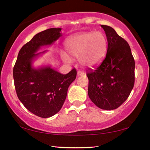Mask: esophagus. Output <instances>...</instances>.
<instances>
[{
  "label": "esophagus",
  "instance_id": "obj_1",
  "mask_svg": "<svg viewBox=\"0 0 150 150\" xmlns=\"http://www.w3.org/2000/svg\"><path fill=\"white\" fill-rule=\"evenodd\" d=\"M83 74H84L83 71H81V70L78 71V72H77V75H78V76H82V75H83Z\"/></svg>",
  "mask_w": 150,
  "mask_h": 150
}]
</instances>
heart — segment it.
<instances>
[{"mask_svg":"<svg viewBox=\"0 0 150 150\" xmlns=\"http://www.w3.org/2000/svg\"><path fill=\"white\" fill-rule=\"evenodd\" d=\"M108 42L103 33H83L75 35L65 42V49L71 56L79 57L80 63L83 66L93 68L100 64L105 57ZM65 62L70 59L67 54H63Z\"/></svg>","mask_w":150,"mask_h":150,"instance_id":"b5f03b06","label":"heart"}]
</instances>
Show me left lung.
<instances>
[{
    "label": "left lung",
    "instance_id": "obj_1",
    "mask_svg": "<svg viewBox=\"0 0 150 150\" xmlns=\"http://www.w3.org/2000/svg\"><path fill=\"white\" fill-rule=\"evenodd\" d=\"M101 26L107 38V52L97 68L87 71L88 95L98 107L113 110L126 101L133 89L135 62L128 42L110 26Z\"/></svg>",
    "mask_w": 150,
    "mask_h": 150
}]
</instances>
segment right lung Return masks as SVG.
Here are the masks:
<instances>
[{"label": "right lung", "instance_id": "obj_1", "mask_svg": "<svg viewBox=\"0 0 150 150\" xmlns=\"http://www.w3.org/2000/svg\"><path fill=\"white\" fill-rule=\"evenodd\" d=\"M61 28H52L36 34L18 53L13 69L18 98L35 115L48 118L62 108L67 89L76 77V70L62 74L50 66L35 69L32 66L36 57L46 51L37 52L40 47L51 45L61 36Z\"/></svg>", "mask_w": 150, "mask_h": 150}]
</instances>
